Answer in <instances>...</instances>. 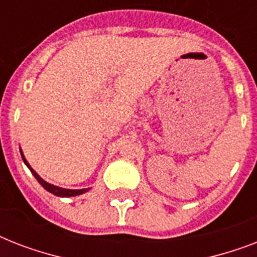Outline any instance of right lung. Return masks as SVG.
<instances>
[{
	"instance_id": "obj_1",
	"label": "right lung",
	"mask_w": 257,
	"mask_h": 257,
	"mask_svg": "<svg viewBox=\"0 0 257 257\" xmlns=\"http://www.w3.org/2000/svg\"><path fill=\"white\" fill-rule=\"evenodd\" d=\"M21 156H22V160H24V163H25L26 165H28V168L30 169V172L33 173V176L37 179V181L40 184H41L42 187L45 188L46 191L50 192V193H53V195L56 196H60V197H70V196H77V195H81V193H84V192H86L89 189H65V188H60V187H56V185H53V184H49L46 183L45 180H42L40 176L36 173V171L34 169H32V167H30L29 164H28V161H26V159L24 157V155H22V151H21Z\"/></svg>"
}]
</instances>
